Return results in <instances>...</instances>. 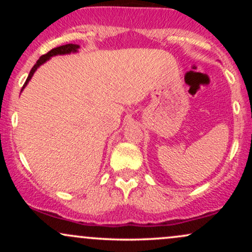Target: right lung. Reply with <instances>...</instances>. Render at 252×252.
<instances>
[{
	"label": "right lung",
	"mask_w": 252,
	"mask_h": 252,
	"mask_svg": "<svg viewBox=\"0 0 252 252\" xmlns=\"http://www.w3.org/2000/svg\"><path fill=\"white\" fill-rule=\"evenodd\" d=\"M78 48H79V45H74V43H67V45H63V46H59V47H56L53 48V50H51L48 53L43 54V56L40 57V59L37 60L35 65L33 66V68H32L30 74H28V78L27 80H26L24 88H22V90H24L26 88V85H27L28 82L31 80V78L33 77L34 72H35L37 70V67H39L40 65H42L43 63L47 62L48 59H51L52 57L54 56H63V54H70V53H76V52H78ZM21 90V91H22Z\"/></svg>",
	"instance_id": "obj_1"
}]
</instances>
